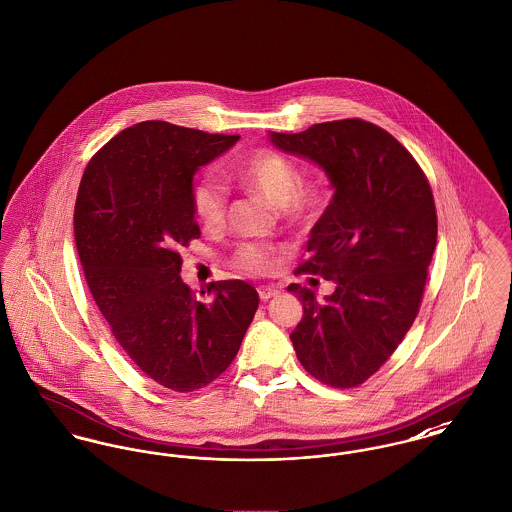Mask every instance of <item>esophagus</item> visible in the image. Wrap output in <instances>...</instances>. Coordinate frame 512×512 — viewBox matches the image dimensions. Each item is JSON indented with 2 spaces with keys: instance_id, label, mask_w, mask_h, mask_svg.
Segmentation results:
<instances>
[{
  "instance_id": "esophagus-1",
  "label": "esophagus",
  "mask_w": 512,
  "mask_h": 512,
  "mask_svg": "<svg viewBox=\"0 0 512 512\" xmlns=\"http://www.w3.org/2000/svg\"><path fill=\"white\" fill-rule=\"evenodd\" d=\"M279 293V289L277 287H258V295H260V299L262 301H268V299H272Z\"/></svg>"
}]
</instances>
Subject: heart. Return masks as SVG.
Here are the masks:
<instances>
[{"mask_svg":"<svg viewBox=\"0 0 512 512\" xmlns=\"http://www.w3.org/2000/svg\"><path fill=\"white\" fill-rule=\"evenodd\" d=\"M240 184L295 219H307L326 200V188L320 180L301 184L297 163L272 149H260L248 155L235 167ZM192 209L205 229H215L223 223L227 211V190L213 178L204 176L192 188ZM235 264L242 272L266 273L273 266L272 252L260 244H242L235 254Z\"/></svg>","mask_w":512,"mask_h":512,"instance_id":"obj_1","label":"heart"}]
</instances>
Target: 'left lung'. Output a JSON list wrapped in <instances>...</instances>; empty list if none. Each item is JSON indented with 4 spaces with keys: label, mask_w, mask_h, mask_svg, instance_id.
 <instances>
[{
    "label": "left lung",
    "mask_w": 512,
    "mask_h": 512,
    "mask_svg": "<svg viewBox=\"0 0 512 512\" xmlns=\"http://www.w3.org/2000/svg\"><path fill=\"white\" fill-rule=\"evenodd\" d=\"M268 137L320 167L334 188L297 272L320 273L336 289L318 301L308 287H287L303 303L291 341L310 375L353 388L380 369L417 316L437 246L431 186L408 149L365 120Z\"/></svg>",
    "instance_id": "left-lung-1"
}]
</instances>
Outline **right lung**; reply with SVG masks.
Returning a JSON list of instances; mask_svg holds the SVG:
<instances>
[{
    "mask_svg": "<svg viewBox=\"0 0 512 512\" xmlns=\"http://www.w3.org/2000/svg\"><path fill=\"white\" fill-rule=\"evenodd\" d=\"M239 139L139 122L104 145L79 184L73 231L93 299L130 359L174 392L231 365L260 301L240 279L194 297L180 277L178 250L200 239L194 176Z\"/></svg>",
    "mask_w": 512,
    "mask_h": 512,
    "instance_id": "1",
    "label": "right lung"
}]
</instances>
